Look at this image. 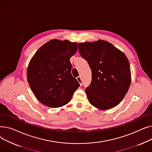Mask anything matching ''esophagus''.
<instances>
[{
	"label": "esophagus",
	"mask_w": 152,
	"mask_h": 152,
	"mask_svg": "<svg viewBox=\"0 0 152 152\" xmlns=\"http://www.w3.org/2000/svg\"><path fill=\"white\" fill-rule=\"evenodd\" d=\"M76 79H77V81H78V83H79V84H80V86H81L83 85V84H82V79H81V77L80 76H78V77L76 78Z\"/></svg>",
	"instance_id": "34e87169"
}]
</instances>
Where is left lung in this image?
<instances>
[{"mask_svg": "<svg viewBox=\"0 0 152 152\" xmlns=\"http://www.w3.org/2000/svg\"><path fill=\"white\" fill-rule=\"evenodd\" d=\"M79 51L92 71V81L86 89L91 104L102 110L118 105L131 81L130 65L126 55L103 40L79 43Z\"/></svg>", "mask_w": 152, "mask_h": 152, "instance_id": "left-lung-1", "label": "left lung"}]
</instances>
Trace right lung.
Wrapping results in <instances>:
<instances>
[{
	"label": "right lung",
	"instance_id": "add662e5",
	"mask_svg": "<svg viewBox=\"0 0 152 152\" xmlns=\"http://www.w3.org/2000/svg\"><path fill=\"white\" fill-rule=\"evenodd\" d=\"M77 44L52 39L41 46L31 59L27 79L37 99L49 107L57 108L71 100L79 84L71 75L69 59Z\"/></svg>",
	"mask_w": 152,
	"mask_h": 152
}]
</instances>
